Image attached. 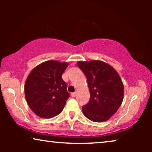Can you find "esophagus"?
<instances>
[{
    "label": "esophagus",
    "instance_id": "34e87169",
    "mask_svg": "<svg viewBox=\"0 0 152 152\" xmlns=\"http://www.w3.org/2000/svg\"><path fill=\"white\" fill-rule=\"evenodd\" d=\"M77 95V92H74V93H71V96L72 97H75Z\"/></svg>",
    "mask_w": 152,
    "mask_h": 152
}]
</instances>
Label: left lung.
I'll return each mask as SVG.
<instances>
[{"label": "left lung", "instance_id": "obj_1", "mask_svg": "<svg viewBox=\"0 0 152 152\" xmlns=\"http://www.w3.org/2000/svg\"><path fill=\"white\" fill-rule=\"evenodd\" d=\"M77 65L86 77L90 101L82 107L84 115L91 121L105 122L116 113L124 98V85L118 72L99 60L79 61Z\"/></svg>", "mask_w": 152, "mask_h": 152}]
</instances>
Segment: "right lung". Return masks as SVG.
Instances as JSON below:
<instances>
[{
  "mask_svg": "<svg viewBox=\"0 0 152 152\" xmlns=\"http://www.w3.org/2000/svg\"><path fill=\"white\" fill-rule=\"evenodd\" d=\"M68 62L48 60L31 70L25 83V96L31 110L39 117L59 115L69 97L61 75Z\"/></svg>",
  "mask_w": 152,
  "mask_h": 152,
  "instance_id": "add662e5",
  "label": "right lung"
}]
</instances>
